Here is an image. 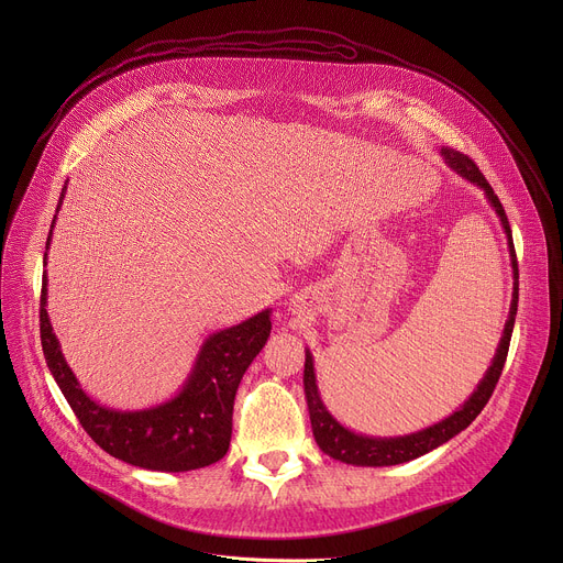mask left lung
Returning a JSON list of instances; mask_svg holds the SVG:
<instances>
[{"instance_id":"obj_1","label":"left lung","mask_w":563,"mask_h":563,"mask_svg":"<svg viewBox=\"0 0 563 563\" xmlns=\"http://www.w3.org/2000/svg\"><path fill=\"white\" fill-rule=\"evenodd\" d=\"M441 155L445 159V165L450 169H454L461 178H465L467 183L476 185L478 189H484L490 207L497 211L501 227L508 235V252H510V265H512V302H510V313L504 325V334L497 347V354L486 372V376L478 380L476 389L470 394V398L465 404L452 412L448 419L406 434V437H367V434H358L345 426H341L330 410L325 408L323 398H320L318 385H316V372H313V356L309 350H305V374H302V385H305V398H307V408H309V421H311V432L313 439L318 443V448L323 450L328 456L350 463V465H363V467H383V465H398V463H408L412 459H419L432 450H437L439 445L448 443L452 437H456L461 430H465L478 415L481 410L486 408V404L490 400L497 380L504 372V363L508 356V347H510V339H512V328H515V316H517V302H519V265H517V254H515V245H512V231H510V222L508 216L497 198V194L493 191V187L488 185V180L484 178V174L478 172V167L472 163L467 155H463L461 151L441 148Z\"/></svg>"}]
</instances>
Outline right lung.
<instances>
[{
    "mask_svg": "<svg viewBox=\"0 0 563 563\" xmlns=\"http://www.w3.org/2000/svg\"><path fill=\"white\" fill-rule=\"evenodd\" d=\"M64 194L66 185L62 189L57 211ZM55 218L57 216H53L46 238V250L51 247ZM46 285L48 280L44 274L40 298V334L46 365L77 421L82 423L87 434L104 452L131 465L157 472L198 470L220 461L227 454L231 441L233 398L240 378H243L269 339V307L243 320V323L211 334L202 343L191 374L174 398L146 410L122 412L100 406L77 383L51 325L46 311Z\"/></svg>",
    "mask_w": 563,
    "mask_h": 563,
    "instance_id": "obj_1",
    "label": "right lung"
}]
</instances>
